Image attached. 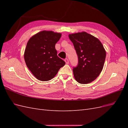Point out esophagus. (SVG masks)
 I'll list each match as a JSON object with an SVG mask.
<instances>
[{
    "instance_id": "1",
    "label": "esophagus",
    "mask_w": 128,
    "mask_h": 128,
    "mask_svg": "<svg viewBox=\"0 0 128 128\" xmlns=\"http://www.w3.org/2000/svg\"><path fill=\"white\" fill-rule=\"evenodd\" d=\"M64 61H65V62H66V64H69V60L68 59H64Z\"/></svg>"
}]
</instances>
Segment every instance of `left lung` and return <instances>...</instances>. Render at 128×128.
Segmentation results:
<instances>
[{
    "label": "left lung",
    "instance_id": "obj_1",
    "mask_svg": "<svg viewBox=\"0 0 128 128\" xmlns=\"http://www.w3.org/2000/svg\"><path fill=\"white\" fill-rule=\"evenodd\" d=\"M78 56V63L73 68L77 82L88 84L95 80L102 72L106 51L98 38L86 32L69 34Z\"/></svg>",
    "mask_w": 128,
    "mask_h": 128
}]
</instances>
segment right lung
Here are the masks:
<instances>
[{
	"label": "right lung",
	"instance_id": "1",
	"mask_svg": "<svg viewBox=\"0 0 128 128\" xmlns=\"http://www.w3.org/2000/svg\"><path fill=\"white\" fill-rule=\"evenodd\" d=\"M61 34L42 31L31 37L27 42L24 58L27 67L38 80H51L65 62L57 56L55 45Z\"/></svg>",
	"mask_w": 128,
	"mask_h": 128
}]
</instances>
